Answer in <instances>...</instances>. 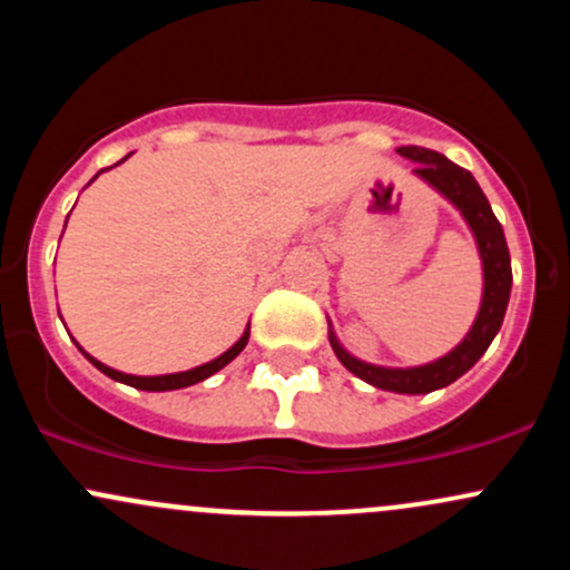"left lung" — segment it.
I'll list each match as a JSON object with an SVG mask.
<instances>
[{
    "label": "left lung",
    "instance_id": "obj_1",
    "mask_svg": "<svg viewBox=\"0 0 570 570\" xmlns=\"http://www.w3.org/2000/svg\"><path fill=\"white\" fill-rule=\"evenodd\" d=\"M396 153L410 163H415L412 176H417L434 193H440L461 214L469 230H472L476 254H480L482 263L480 311H476L472 326H469V332L453 351H448L444 356L429 364H417V367H383V364L362 362V358L353 356L340 343L330 318L326 322H330V345L340 358V364L356 377H362L364 383L383 391H394V394H431V391L444 389V385L455 383L458 377L466 375L480 362L482 353L493 343V337L499 335L503 313H507L509 305V294H512V259H509L503 227L495 219L485 193H482L466 168L455 166L453 160L426 147H399Z\"/></svg>",
    "mask_w": 570,
    "mask_h": 570
}]
</instances>
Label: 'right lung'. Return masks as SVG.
<instances>
[{
  "mask_svg": "<svg viewBox=\"0 0 570 570\" xmlns=\"http://www.w3.org/2000/svg\"><path fill=\"white\" fill-rule=\"evenodd\" d=\"M126 160H128V155H126V158H122L120 163H126ZM120 163H115V166H120ZM115 166H109V168H115ZM109 168H104V171H109ZM104 171H98L90 181H96L98 176H101ZM67 219H69V217H67ZM63 227H67V225H63ZM248 332H252V322L246 324L244 335H240L238 340H235V343H233L230 348H227L225 353H219L217 358H212V362L200 364V367L185 370V372H168V375H128V372L112 370V367H107V364H104V362H98V358L90 356V353L85 351L82 345L77 343V340H75V345H77V348H80L82 356L88 358V362L94 364L96 370H101L104 375L112 377V381H117V383L134 385V389H139V391H176V389H187V385H195V383L206 381V377H212L214 372H219L222 367H227V364H230L233 358L238 356V353L246 348V343H248Z\"/></svg>",
  "mask_w": 570,
  "mask_h": 570,
  "instance_id": "1",
  "label": "right lung"
}]
</instances>
